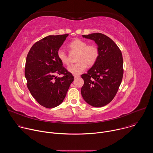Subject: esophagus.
Here are the masks:
<instances>
[{
  "instance_id": "34e87169",
  "label": "esophagus",
  "mask_w": 153,
  "mask_h": 153,
  "mask_svg": "<svg viewBox=\"0 0 153 153\" xmlns=\"http://www.w3.org/2000/svg\"><path fill=\"white\" fill-rule=\"evenodd\" d=\"M80 76H74V78L75 79H77V78H79Z\"/></svg>"
}]
</instances>
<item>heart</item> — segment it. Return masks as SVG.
Here are the masks:
<instances>
[{
  "label": "heart",
  "mask_w": 153,
  "mask_h": 153,
  "mask_svg": "<svg viewBox=\"0 0 153 153\" xmlns=\"http://www.w3.org/2000/svg\"><path fill=\"white\" fill-rule=\"evenodd\" d=\"M70 51L77 53L76 62L68 67L67 70L71 74L77 76L81 74L86 68V65L92 66L97 61L99 57V50L93 45H88L86 41L76 39L70 42L68 46ZM57 57L63 65L69 63V57L64 50L60 48L57 53Z\"/></svg>",
  "instance_id": "b5f03b06"
}]
</instances>
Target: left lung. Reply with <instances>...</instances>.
<instances>
[{
    "mask_svg": "<svg viewBox=\"0 0 153 153\" xmlns=\"http://www.w3.org/2000/svg\"><path fill=\"white\" fill-rule=\"evenodd\" d=\"M82 37L95 42L99 57L87 73L81 76L84 80L82 96L91 106L102 107L114 99L122 82V54L114 41L106 35L97 33Z\"/></svg>",
    "mask_w": 153,
    "mask_h": 153,
    "instance_id": "left-lung-1",
    "label": "left lung"
}]
</instances>
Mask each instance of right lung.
<instances>
[{
  "mask_svg": "<svg viewBox=\"0 0 153 153\" xmlns=\"http://www.w3.org/2000/svg\"><path fill=\"white\" fill-rule=\"evenodd\" d=\"M68 34L48 36L36 42L27 56L25 76L33 97L42 106L53 108L62 103L74 77L63 67L57 53ZM63 74L55 79L54 74Z\"/></svg>",
  "mask_w": 153,
  "mask_h": 153,
  "instance_id": "obj_1",
  "label": "right lung"
}]
</instances>
